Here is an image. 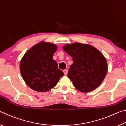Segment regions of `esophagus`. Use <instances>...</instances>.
I'll return each instance as SVG.
<instances>
[{
  "mask_svg": "<svg viewBox=\"0 0 126 126\" xmlns=\"http://www.w3.org/2000/svg\"><path fill=\"white\" fill-rule=\"evenodd\" d=\"M63 72H64V73L65 75L67 76V74H68V70H67V69L63 70Z\"/></svg>",
  "mask_w": 126,
  "mask_h": 126,
  "instance_id": "1",
  "label": "esophagus"
}]
</instances>
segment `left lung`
<instances>
[{
  "label": "left lung",
  "mask_w": 126,
  "mask_h": 126,
  "mask_svg": "<svg viewBox=\"0 0 126 126\" xmlns=\"http://www.w3.org/2000/svg\"><path fill=\"white\" fill-rule=\"evenodd\" d=\"M72 57L68 77L74 87L82 92H89L98 87L107 73L108 65L101 52L88 44L74 43L63 47Z\"/></svg>",
  "instance_id": "obj_1"
}]
</instances>
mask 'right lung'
I'll use <instances>...</instances> for the list:
<instances>
[{
	"mask_svg": "<svg viewBox=\"0 0 126 126\" xmlns=\"http://www.w3.org/2000/svg\"><path fill=\"white\" fill-rule=\"evenodd\" d=\"M57 50L56 44L42 41L23 55L20 63V71L23 79L30 88L41 92L48 91L64 76L53 59Z\"/></svg>",
	"mask_w": 126,
	"mask_h": 126,
	"instance_id": "obj_1",
	"label": "right lung"
}]
</instances>
